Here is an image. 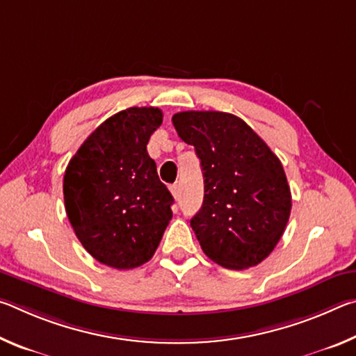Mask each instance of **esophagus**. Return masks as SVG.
<instances>
[{
	"mask_svg": "<svg viewBox=\"0 0 356 356\" xmlns=\"http://www.w3.org/2000/svg\"><path fill=\"white\" fill-rule=\"evenodd\" d=\"M170 190H171V193H172V196L176 197V200H179V196H180V188H179V185H177V184L171 185V186H170Z\"/></svg>",
	"mask_w": 356,
	"mask_h": 356,
	"instance_id": "1",
	"label": "esophagus"
}]
</instances>
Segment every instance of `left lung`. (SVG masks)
I'll return each mask as SVG.
<instances>
[{
	"instance_id": "8db88e82",
	"label": "left lung",
	"mask_w": 356,
	"mask_h": 356,
	"mask_svg": "<svg viewBox=\"0 0 356 356\" xmlns=\"http://www.w3.org/2000/svg\"><path fill=\"white\" fill-rule=\"evenodd\" d=\"M172 124L201 160L204 202L190 225L202 251L231 270L261 264L284 234L292 209L280 159L234 114L182 111Z\"/></svg>"
}]
</instances>
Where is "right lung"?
<instances>
[{"mask_svg": "<svg viewBox=\"0 0 356 356\" xmlns=\"http://www.w3.org/2000/svg\"><path fill=\"white\" fill-rule=\"evenodd\" d=\"M163 113L131 106L102 122L64 174V204L75 236L100 264L118 270L150 261L168 222L172 196L147 154Z\"/></svg>", "mask_w": 356, "mask_h": 356, "instance_id": "obj_1", "label": "right lung"}]
</instances>
